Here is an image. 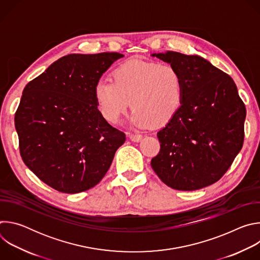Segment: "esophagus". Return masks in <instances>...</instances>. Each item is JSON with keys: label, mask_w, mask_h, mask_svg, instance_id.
Listing matches in <instances>:
<instances>
[{"label": "esophagus", "mask_w": 260, "mask_h": 260, "mask_svg": "<svg viewBox=\"0 0 260 260\" xmlns=\"http://www.w3.org/2000/svg\"><path fill=\"white\" fill-rule=\"evenodd\" d=\"M128 137L133 142H139L142 140V135L140 134H129Z\"/></svg>", "instance_id": "34e87169"}]
</instances>
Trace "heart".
<instances>
[{
	"label": "heart",
	"instance_id": "1",
	"mask_svg": "<svg viewBox=\"0 0 260 260\" xmlns=\"http://www.w3.org/2000/svg\"><path fill=\"white\" fill-rule=\"evenodd\" d=\"M183 95V81L175 68L139 57L123 61L112 79L102 78L94 86L96 107L105 120L118 123L132 101L135 110L129 122L138 127L167 125L179 112Z\"/></svg>",
	"mask_w": 260,
	"mask_h": 260
}]
</instances>
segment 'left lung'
Wrapping results in <instances>:
<instances>
[{
    "mask_svg": "<svg viewBox=\"0 0 260 260\" xmlns=\"http://www.w3.org/2000/svg\"><path fill=\"white\" fill-rule=\"evenodd\" d=\"M183 81L177 115L157 133L159 153L151 167L171 188L191 191L217 182L242 149L246 108L234 80L199 55L153 53Z\"/></svg>",
    "mask_w": 260,
    "mask_h": 260,
    "instance_id": "obj_1",
    "label": "left lung"
}]
</instances>
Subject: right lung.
I'll list each match as a JSON object with an SVG mask.
<instances>
[{"mask_svg": "<svg viewBox=\"0 0 260 260\" xmlns=\"http://www.w3.org/2000/svg\"><path fill=\"white\" fill-rule=\"evenodd\" d=\"M117 52L69 54L26 84L15 113L25 166L57 191L78 193L108 172L125 135L100 114L94 86Z\"/></svg>", "mask_w": 260, "mask_h": 260, "instance_id": "obj_1", "label": "right lung"}]
</instances>
